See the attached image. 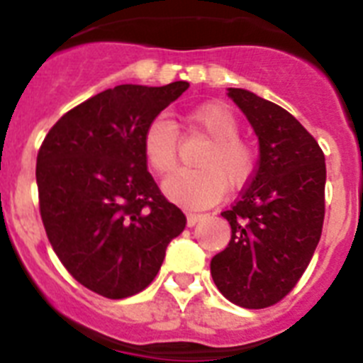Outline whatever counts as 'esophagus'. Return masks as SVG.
Segmentation results:
<instances>
[{
	"mask_svg": "<svg viewBox=\"0 0 363 363\" xmlns=\"http://www.w3.org/2000/svg\"><path fill=\"white\" fill-rule=\"evenodd\" d=\"M203 214H200V213H189L187 214V225L189 227H194L198 223V221L200 220H203Z\"/></svg>",
	"mask_w": 363,
	"mask_h": 363,
	"instance_id": "esophagus-1",
	"label": "esophagus"
}]
</instances>
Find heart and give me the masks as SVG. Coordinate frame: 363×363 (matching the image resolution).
I'll return each instance as SVG.
<instances>
[{
	"instance_id": "heart-1",
	"label": "heart",
	"mask_w": 363,
	"mask_h": 363,
	"mask_svg": "<svg viewBox=\"0 0 363 363\" xmlns=\"http://www.w3.org/2000/svg\"><path fill=\"white\" fill-rule=\"evenodd\" d=\"M198 133L209 138L196 171H179L163 184V192L185 207H203L220 200L227 184L240 189L252 179L258 150L238 134L236 116L223 104H205L189 114ZM143 156L156 174L172 172L178 162V127L167 118H154L143 134Z\"/></svg>"
}]
</instances>
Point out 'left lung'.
Listing matches in <instances>:
<instances>
[{"label": "left lung", "mask_w": 363, "mask_h": 363, "mask_svg": "<svg viewBox=\"0 0 363 363\" xmlns=\"http://www.w3.org/2000/svg\"><path fill=\"white\" fill-rule=\"evenodd\" d=\"M251 121L259 160L240 198L223 211L233 236L211 262L220 293L245 309L284 300L306 272L325 216V158L318 142L280 105L229 89Z\"/></svg>", "instance_id": "1"}]
</instances>
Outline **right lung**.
I'll return each instance as SVG.
<instances>
[{"mask_svg": "<svg viewBox=\"0 0 363 363\" xmlns=\"http://www.w3.org/2000/svg\"><path fill=\"white\" fill-rule=\"evenodd\" d=\"M187 89V82L107 89L63 114L38 150L47 238L70 277L99 296L145 289L187 225L143 156L147 125Z\"/></svg>", "mask_w": 363, "mask_h": 363, "instance_id": "right-lung-1", "label": "right lung"}]
</instances>
